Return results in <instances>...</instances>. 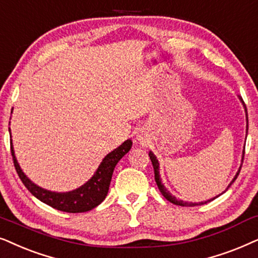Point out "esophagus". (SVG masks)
Wrapping results in <instances>:
<instances>
[{"mask_svg": "<svg viewBox=\"0 0 258 258\" xmlns=\"http://www.w3.org/2000/svg\"><path fill=\"white\" fill-rule=\"evenodd\" d=\"M139 140H142V138H140V136H139Z\"/></svg>", "mask_w": 258, "mask_h": 258, "instance_id": "esophagus-1", "label": "esophagus"}]
</instances>
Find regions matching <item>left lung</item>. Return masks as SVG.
Segmentation results:
<instances>
[{
	"label": "left lung",
	"instance_id": "8db88e82",
	"mask_svg": "<svg viewBox=\"0 0 258 258\" xmlns=\"http://www.w3.org/2000/svg\"><path fill=\"white\" fill-rule=\"evenodd\" d=\"M237 97H238V99H239V100H241V102H242L243 107H244V111H245V118H246V136H248V112H246L245 104H244V101H243V99H242L241 95H237ZM245 139H246V137H245ZM244 149H245V146H244ZM149 156H150V159H151V161H152L153 169H154V179H156V183H157V185H158V188H159L160 194L163 195L164 197L167 199V201L171 202V203L174 204V205H180V207H196V205H203V204H207V203H209V202L214 201V199H216L217 197H219V196H221V195L224 194V192L228 191V188H229L230 186H231L233 181H235V180L237 179V177H238V174H239V171H241V167H242V164H243V158H244V150H243V153H242L241 166H239L238 171H237V172H236L235 177H233V179H232L231 181H230V184L228 185V187L225 188V191H223L221 195L216 196V197H214V198L208 199V201L198 202V203H192V202H184V201H181V199H178V198L174 197V196L171 195V192H170V191H167V188L165 187V185L163 184V181H161L160 173H159V161H158L157 157L154 156V153L152 152V151H150V152H149Z\"/></svg>",
	"mask_w": 258,
	"mask_h": 258
}]
</instances>
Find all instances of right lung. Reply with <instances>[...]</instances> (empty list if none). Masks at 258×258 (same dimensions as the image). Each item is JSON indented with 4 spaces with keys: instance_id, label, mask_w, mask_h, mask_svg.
<instances>
[{
    "instance_id": "1",
    "label": "right lung",
    "mask_w": 258,
    "mask_h": 258,
    "mask_svg": "<svg viewBox=\"0 0 258 258\" xmlns=\"http://www.w3.org/2000/svg\"><path fill=\"white\" fill-rule=\"evenodd\" d=\"M13 113V109H12ZM10 125V121H9ZM9 135L12 138L9 127ZM132 140L127 139L119 147L113 150L106 156L99 165V167L95 171L93 176L86 181L84 185L79 186L75 190L68 192H56L46 190V188L39 186L35 183H33L26 173L23 172L19 161L16 159L15 151H14L13 140L10 139V149H12V156L14 160V166H15L16 172L19 174L20 179L25 184V186L28 188V191L34 197H36L39 201L43 202L44 204L56 209V210L70 212V214H77V212H87L92 209L97 208L99 204H101L108 194L109 184H111L112 174L114 171L115 165L118 161L125 156V154L131 150Z\"/></svg>"
}]
</instances>
